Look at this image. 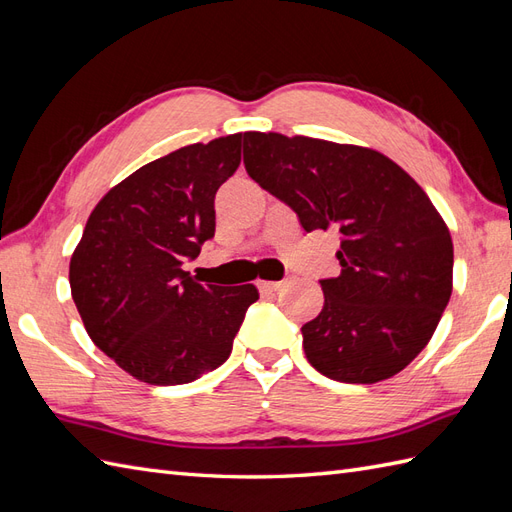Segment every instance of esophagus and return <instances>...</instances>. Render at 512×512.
Instances as JSON below:
<instances>
[{
    "instance_id": "1",
    "label": "esophagus",
    "mask_w": 512,
    "mask_h": 512,
    "mask_svg": "<svg viewBox=\"0 0 512 512\" xmlns=\"http://www.w3.org/2000/svg\"><path fill=\"white\" fill-rule=\"evenodd\" d=\"M283 287V281H259V290L272 294V292H279Z\"/></svg>"
}]
</instances>
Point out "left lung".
Returning a JSON list of instances; mask_svg holds the SVG:
<instances>
[{"label": "left lung", "mask_w": 512, "mask_h": 512, "mask_svg": "<svg viewBox=\"0 0 512 512\" xmlns=\"http://www.w3.org/2000/svg\"><path fill=\"white\" fill-rule=\"evenodd\" d=\"M244 166L307 233H342V274L320 281L324 307L300 329L309 363L361 385L404 370L452 294V238L426 192L378 151L272 131H246Z\"/></svg>", "instance_id": "1"}]
</instances>
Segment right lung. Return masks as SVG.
I'll list each match as a JSON object with an SVG mask.
<instances>
[{
    "label": "right lung",
    "mask_w": 512,
    "mask_h": 512,
    "mask_svg": "<svg viewBox=\"0 0 512 512\" xmlns=\"http://www.w3.org/2000/svg\"><path fill=\"white\" fill-rule=\"evenodd\" d=\"M242 160V134L144 164L90 214L69 266L99 350L149 385H183L231 355L255 285H203L183 270L214 238V199Z\"/></svg>",
    "instance_id": "1"
}]
</instances>
